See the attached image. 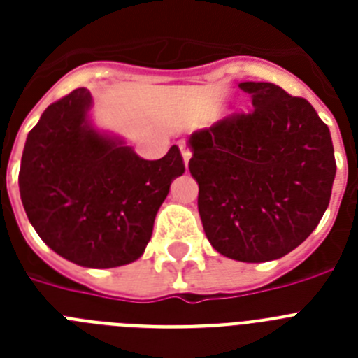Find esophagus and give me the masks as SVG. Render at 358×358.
Segmentation results:
<instances>
[{
    "mask_svg": "<svg viewBox=\"0 0 358 358\" xmlns=\"http://www.w3.org/2000/svg\"><path fill=\"white\" fill-rule=\"evenodd\" d=\"M179 148H181V154H182V159H185V164H186V166H188L189 157H192V150H189V147L186 143L179 145Z\"/></svg>",
    "mask_w": 358,
    "mask_h": 358,
    "instance_id": "1",
    "label": "esophagus"
}]
</instances>
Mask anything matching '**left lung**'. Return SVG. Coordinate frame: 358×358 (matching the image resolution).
Masks as SVG:
<instances>
[{
    "instance_id": "obj_1",
    "label": "left lung",
    "mask_w": 358,
    "mask_h": 358,
    "mask_svg": "<svg viewBox=\"0 0 358 358\" xmlns=\"http://www.w3.org/2000/svg\"><path fill=\"white\" fill-rule=\"evenodd\" d=\"M251 113L189 136V173L210 243L231 260H278L317 227L331 197L330 129L305 98L271 82H242Z\"/></svg>"
}]
</instances>
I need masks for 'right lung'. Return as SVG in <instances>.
<instances>
[{"label": "right lung", "instance_id": "obj_1", "mask_svg": "<svg viewBox=\"0 0 358 358\" xmlns=\"http://www.w3.org/2000/svg\"><path fill=\"white\" fill-rule=\"evenodd\" d=\"M85 87L48 106L24 143L19 192L50 249L82 267L110 268L143 255L159 206L185 173L173 145L156 161L96 131Z\"/></svg>", "mask_w": 358, "mask_h": 358}]
</instances>
